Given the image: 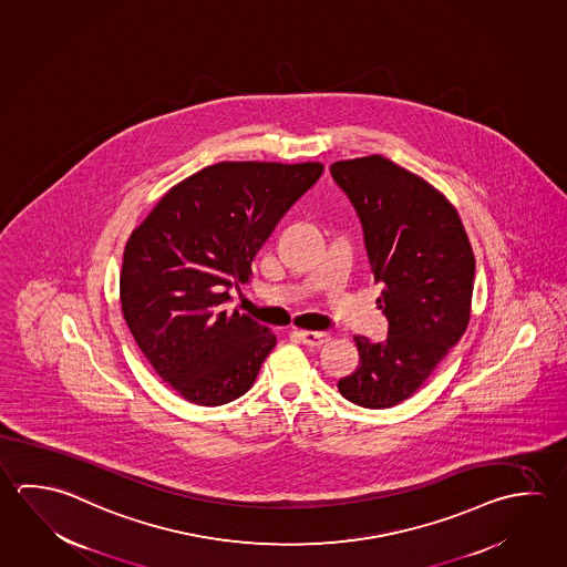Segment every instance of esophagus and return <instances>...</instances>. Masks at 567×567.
Listing matches in <instances>:
<instances>
[{
  "label": "esophagus",
  "mask_w": 567,
  "mask_h": 567,
  "mask_svg": "<svg viewBox=\"0 0 567 567\" xmlns=\"http://www.w3.org/2000/svg\"><path fill=\"white\" fill-rule=\"evenodd\" d=\"M298 336L301 343L309 346V348H318L321 343L330 340V336L321 333V331H299Z\"/></svg>",
  "instance_id": "34e87169"
}]
</instances>
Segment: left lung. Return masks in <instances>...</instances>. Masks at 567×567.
<instances>
[{
    "mask_svg": "<svg viewBox=\"0 0 567 567\" xmlns=\"http://www.w3.org/2000/svg\"><path fill=\"white\" fill-rule=\"evenodd\" d=\"M330 172L360 217L388 320V340L353 338L360 365L338 381V390L355 405L383 410L412 398L462 340L474 293V251L452 204L388 157L336 162Z\"/></svg>",
    "mask_w": 567,
    "mask_h": 567,
    "instance_id": "left-lung-1",
    "label": "left lung"
}]
</instances>
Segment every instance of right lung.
Wrapping results in <instances>:
<instances>
[{
    "label": "right lung",
    "mask_w": 567,
    "mask_h": 567,
    "mask_svg": "<svg viewBox=\"0 0 567 567\" xmlns=\"http://www.w3.org/2000/svg\"><path fill=\"white\" fill-rule=\"evenodd\" d=\"M321 164L221 162L172 187L127 239L120 278L125 323L157 375L197 405L254 385L276 336L227 311L251 261Z\"/></svg>",
    "instance_id": "1"
}]
</instances>
